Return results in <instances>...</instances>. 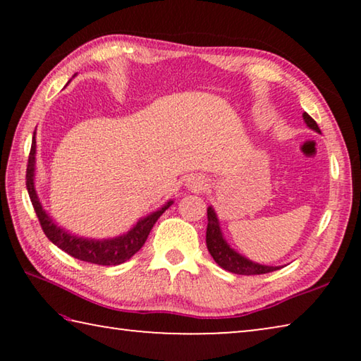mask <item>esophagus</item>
Wrapping results in <instances>:
<instances>
[{"mask_svg":"<svg viewBox=\"0 0 361 361\" xmlns=\"http://www.w3.org/2000/svg\"><path fill=\"white\" fill-rule=\"evenodd\" d=\"M188 186L194 189V191H202L207 188V180L204 176H192V178L188 180Z\"/></svg>","mask_w":361,"mask_h":361,"instance_id":"esophagus-1","label":"esophagus"}]
</instances>
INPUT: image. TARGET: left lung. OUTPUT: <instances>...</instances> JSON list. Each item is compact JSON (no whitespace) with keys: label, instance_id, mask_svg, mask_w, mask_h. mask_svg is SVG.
<instances>
[{"label":"left lung","instance_id":"left-lung-1","mask_svg":"<svg viewBox=\"0 0 361 361\" xmlns=\"http://www.w3.org/2000/svg\"><path fill=\"white\" fill-rule=\"evenodd\" d=\"M302 118L310 129H314L315 132H320L317 122L310 118L307 113H304ZM207 219H209V223H207V235H205L207 248H209L212 258L215 259V262L219 267H223L224 271H229L232 274H239V276H259V274L277 271L279 267L258 264V262L250 261L245 258V256L234 252V250H232L223 239L216 213L213 212L212 207H209V210H207Z\"/></svg>","mask_w":361,"mask_h":361}]
</instances>
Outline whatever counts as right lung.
<instances>
[{
  "label": "right lung",
  "mask_w": 361,
  "mask_h": 361,
  "mask_svg": "<svg viewBox=\"0 0 361 361\" xmlns=\"http://www.w3.org/2000/svg\"><path fill=\"white\" fill-rule=\"evenodd\" d=\"M35 154H36V140L33 133L32 140V149H30L28 164H27V189L30 194V200H32L33 209L36 212V216L39 219V224L42 231L49 240L54 245H57L60 250H63L65 253L76 259H81L85 262H92V264L99 266H118L130 259L140 248L145 245L146 239H148L152 226L156 224L159 216L166 212L172 202H167L161 210L151 213L149 216L140 219L135 228L127 232V234L116 237V239L109 240H90L82 239V237L71 235L68 232L60 229L57 224H54L51 218L47 216V213L42 210L39 204L38 194L35 191Z\"/></svg>",
  "instance_id": "1"
}]
</instances>
